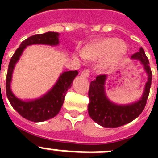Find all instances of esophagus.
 I'll use <instances>...</instances> for the list:
<instances>
[{
  "instance_id": "1",
  "label": "esophagus",
  "mask_w": 158,
  "mask_h": 158,
  "mask_svg": "<svg viewBox=\"0 0 158 158\" xmlns=\"http://www.w3.org/2000/svg\"><path fill=\"white\" fill-rule=\"evenodd\" d=\"M81 75L83 77L88 78V77H89V75H90V70H89V69H84V70L81 72Z\"/></svg>"
}]
</instances>
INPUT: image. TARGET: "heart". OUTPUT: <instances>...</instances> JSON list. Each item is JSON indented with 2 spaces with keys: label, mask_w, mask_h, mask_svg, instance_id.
Masks as SVG:
<instances>
[{
  "label": "heart",
  "mask_w": 158,
  "mask_h": 158,
  "mask_svg": "<svg viewBox=\"0 0 158 158\" xmlns=\"http://www.w3.org/2000/svg\"><path fill=\"white\" fill-rule=\"evenodd\" d=\"M127 52L125 43L115 38H104L86 46L82 50L83 56L87 59H102L106 68L115 66Z\"/></svg>",
  "instance_id": "obj_1"
}]
</instances>
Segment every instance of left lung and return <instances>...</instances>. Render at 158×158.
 I'll return each instance as SVG.
<instances>
[{
    "label": "left lung",
    "instance_id": "8db88e82",
    "mask_svg": "<svg viewBox=\"0 0 158 158\" xmlns=\"http://www.w3.org/2000/svg\"><path fill=\"white\" fill-rule=\"evenodd\" d=\"M132 58L139 60L148 76L142 98L135 103L117 105L111 102L105 94L104 85L106 79L105 74L98 75L96 79L90 83L89 90V103L88 106L89 115L95 122L102 127L116 128L130 123L142 113L147 103L152 84V71L149 66V61L143 48H140L139 52L133 55Z\"/></svg>",
    "mask_w": 158,
    "mask_h": 158
}]
</instances>
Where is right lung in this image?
Here are the masks:
<instances>
[{
  "label": "right lung",
  "instance_id": "1",
  "mask_svg": "<svg viewBox=\"0 0 158 158\" xmlns=\"http://www.w3.org/2000/svg\"><path fill=\"white\" fill-rule=\"evenodd\" d=\"M59 33L55 32H48L42 34L31 36L21 43L19 48L12 56L9 64L8 71L6 75V95L10 103L13 108L22 116L27 120L33 122H42L52 119L60 110L67 90L71 87L72 82L78 75L79 72L74 71L63 72L59 79L50 91L40 98L33 101H22L17 98L10 89V82L12 78L14 67L19 59L23 51L27 46L33 44H44V45L56 46L59 44Z\"/></svg>",
  "mask_w": 158,
  "mask_h": 158
}]
</instances>
